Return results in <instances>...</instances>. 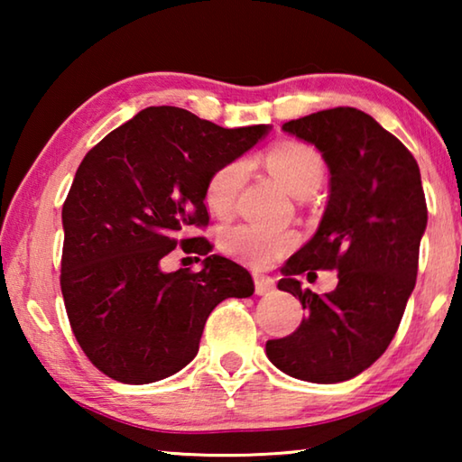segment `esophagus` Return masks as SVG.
I'll list each match as a JSON object with an SVG mask.
<instances>
[{
    "label": "esophagus",
    "instance_id": "obj_1",
    "mask_svg": "<svg viewBox=\"0 0 462 462\" xmlns=\"http://www.w3.org/2000/svg\"><path fill=\"white\" fill-rule=\"evenodd\" d=\"M275 289V279L269 275H261V273H254V291L259 295H267Z\"/></svg>",
    "mask_w": 462,
    "mask_h": 462
}]
</instances>
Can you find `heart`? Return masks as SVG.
Here are the masks:
<instances>
[{
	"label": "heart",
	"instance_id": "obj_1",
	"mask_svg": "<svg viewBox=\"0 0 462 462\" xmlns=\"http://www.w3.org/2000/svg\"><path fill=\"white\" fill-rule=\"evenodd\" d=\"M264 162L277 181L291 195L316 191L324 179V162L310 146L300 143H283L271 148ZM246 162L234 159L217 167L206 183V203L217 216L232 209L238 191L246 179ZM297 245V234L291 230L263 228L254 224H240L226 230L222 246L226 253L253 267H269Z\"/></svg>",
	"mask_w": 462,
	"mask_h": 462
}]
</instances>
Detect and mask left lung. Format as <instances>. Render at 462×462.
I'll return each mask as SVG.
<instances>
[{
    "mask_svg": "<svg viewBox=\"0 0 462 462\" xmlns=\"http://www.w3.org/2000/svg\"><path fill=\"white\" fill-rule=\"evenodd\" d=\"M322 152L330 198L308 245L287 261L281 291L308 316L293 334L267 342L269 361L289 377L340 383L385 353L416 285L428 208L420 167L400 140L356 107H334L283 124ZM338 270L334 292L301 290L306 270Z\"/></svg>",
    "mask_w": 462,
    "mask_h": 462,
    "instance_id": "8db88e82",
    "label": "left lung"
}]
</instances>
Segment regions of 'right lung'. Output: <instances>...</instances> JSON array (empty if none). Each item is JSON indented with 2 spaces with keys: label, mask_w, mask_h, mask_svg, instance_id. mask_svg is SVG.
<instances>
[{
  "label": "right lung",
  "mask_w": 462,
  "mask_h": 462,
  "mask_svg": "<svg viewBox=\"0 0 462 462\" xmlns=\"http://www.w3.org/2000/svg\"><path fill=\"white\" fill-rule=\"evenodd\" d=\"M271 126L222 128L181 107L138 112L97 143L62 203L60 291L83 353L114 381L144 385L171 377L199 350L208 316L228 297H250V273L212 253L206 183ZM182 245L206 255L201 272L165 273Z\"/></svg>",
  "instance_id": "1"
}]
</instances>
